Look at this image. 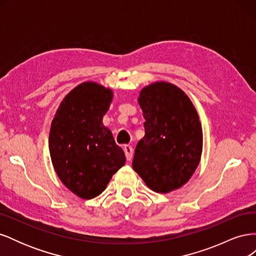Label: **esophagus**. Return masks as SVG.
Masks as SVG:
<instances>
[{
    "instance_id": "obj_1",
    "label": "esophagus",
    "mask_w": 256,
    "mask_h": 256,
    "mask_svg": "<svg viewBox=\"0 0 256 256\" xmlns=\"http://www.w3.org/2000/svg\"><path fill=\"white\" fill-rule=\"evenodd\" d=\"M124 152H125V154H126V158H127V160H131V158H132V154H134L132 146H130V145H125V146H124Z\"/></svg>"
}]
</instances>
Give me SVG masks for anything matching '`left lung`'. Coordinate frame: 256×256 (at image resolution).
Masks as SVG:
<instances>
[{
    "label": "left lung",
    "mask_w": 256,
    "mask_h": 256,
    "mask_svg": "<svg viewBox=\"0 0 256 256\" xmlns=\"http://www.w3.org/2000/svg\"><path fill=\"white\" fill-rule=\"evenodd\" d=\"M138 104L145 136L136 144L134 170L156 192L180 188L194 173L202 154L203 132L196 108L180 88L166 82L144 88Z\"/></svg>",
    "instance_id": "left-lung-1"
}]
</instances>
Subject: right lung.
<instances>
[{
	"instance_id": "obj_1",
	"label": "right lung",
	"mask_w": 256,
	"mask_h": 256,
	"mask_svg": "<svg viewBox=\"0 0 256 256\" xmlns=\"http://www.w3.org/2000/svg\"><path fill=\"white\" fill-rule=\"evenodd\" d=\"M112 97L110 88L84 82L63 99L52 120V164L60 182L81 198L99 196L126 162L124 150L102 124Z\"/></svg>"
}]
</instances>
